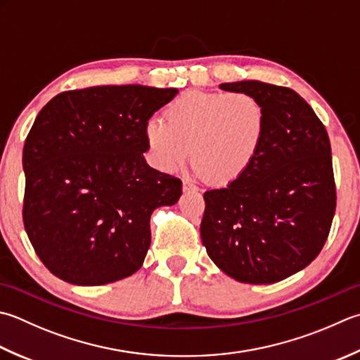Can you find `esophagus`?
Returning a JSON list of instances; mask_svg holds the SVG:
<instances>
[{"mask_svg":"<svg viewBox=\"0 0 360 360\" xmlns=\"http://www.w3.org/2000/svg\"><path fill=\"white\" fill-rule=\"evenodd\" d=\"M182 190H184V192H198V187H196L192 181H188V179H186L184 182H182Z\"/></svg>","mask_w":360,"mask_h":360,"instance_id":"esophagus-1","label":"esophagus"}]
</instances>
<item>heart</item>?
Masks as SVG:
<instances>
[{
  "mask_svg": "<svg viewBox=\"0 0 360 360\" xmlns=\"http://www.w3.org/2000/svg\"><path fill=\"white\" fill-rule=\"evenodd\" d=\"M165 120L143 128L153 164L174 172L192 154L195 172L215 184H231L255 164L264 145L269 117L251 94L188 91L173 101Z\"/></svg>",
  "mask_w": 360,
  "mask_h": 360,
  "instance_id": "1",
  "label": "heart"
}]
</instances>
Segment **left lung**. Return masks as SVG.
<instances>
[{
  "instance_id": "1",
  "label": "left lung",
  "mask_w": 360,
  "mask_h": 360,
  "mask_svg": "<svg viewBox=\"0 0 360 360\" xmlns=\"http://www.w3.org/2000/svg\"><path fill=\"white\" fill-rule=\"evenodd\" d=\"M220 89L256 96L269 126L248 172L204 193L201 240L224 274L273 284L306 269L328 238L337 200L329 137L292 89L260 81Z\"/></svg>"
}]
</instances>
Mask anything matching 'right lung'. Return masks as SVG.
<instances>
[{"label": "right lung", "mask_w": 360, "mask_h": 360, "mask_svg": "<svg viewBox=\"0 0 360 360\" xmlns=\"http://www.w3.org/2000/svg\"><path fill=\"white\" fill-rule=\"evenodd\" d=\"M178 89L139 84L62 91L39 112L23 148V221L46 269L104 285L142 266L154 209L182 182L146 164L143 128Z\"/></svg>", "instance_id": "1"}]
</instances>
